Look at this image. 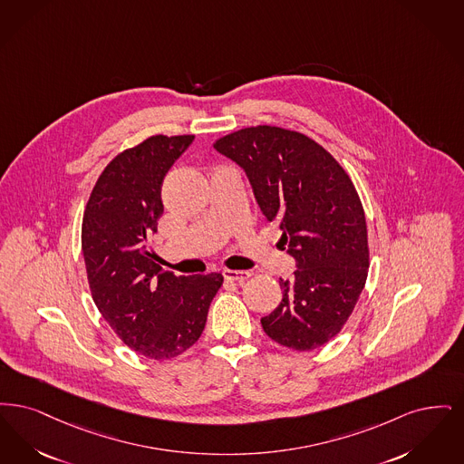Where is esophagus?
<instances>
[{
  "label": "esophagus",
  "mask_w": 464,
  "mask_h": 464,
  "mask_svg": "<svg viewBox=\"0 0 464 464\" xmlns=\"http://www.w3.org/2000/svg\"><path fill=\"white\" fill-rule=\"evenodd\" d=\"M222 274L227 281H236V283L241 284L251 277V274L246 270H223Z\"/></svg>",
  "instance_id": "34e87169"
}]
</instances>
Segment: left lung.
<instances>
[{"label": "left lung", "mask_w": 464, "mask_h": 464, "mask_svg": "<svg viewBox=\"0 0 464 464\" xmlns=\"http://www.w3.org/2000/svg\"><path fill=\"white\" fill-rule=\"evenodd\" d=\"M213 147L242 168L296 265L291 279L279 281L283 302L263 317V331L293 350L323 346L342 331L367 277V227L353 183L325 149L298 131L244 128Z\"/></svg>", "instance_id": "left-lung-1"}]
</instances>
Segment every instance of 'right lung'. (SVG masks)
Wrapping results in <instances>:
<instances>
[{"mask_svg":"<svg viewBox=\"0 0 464 464\" xmlns=\"http://www.w3.org/2000/svg\"><path fill=\"white\" fill-rule=\"evenodd\" d=\"M194 137H150L116 156L86 204L81 247L93 302L124 344L154 361L173 359L199 340L222 274L161 272L147 239L164 206L166 173Z\"/></svg>","mask_w":464,"mask_h":464,"instance_id":"obj_1","label":"right lung"}]
</instances>
